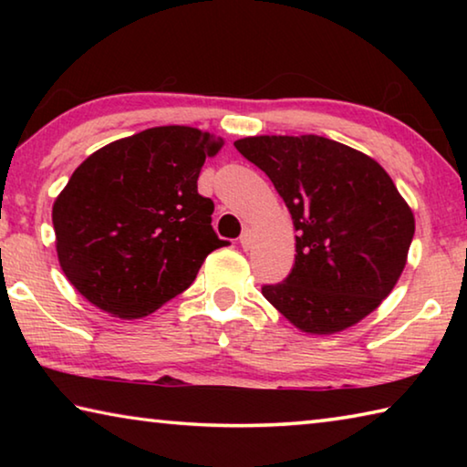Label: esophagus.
Segmentation results:
<instances>
[{"instance_id": "1", "label": "esophagus", "mask_w": 467, "mask_h": 467, "mask_svg": "<svg viewBox=\"0 0 467 467\" xmlns=\"http://www.w3.org/2000/svg\"><path fill=\"white\" fill-rule=\"evenodd\" d=\"M251 243H253V233L247 228V231H243V234L239 236V244L243 249H249Z\"/></svg>"}]
</instances>
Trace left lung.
I'll return each instance as SVG.
<instances>
[{"mask_svg": "<svg viewBox=\"0 0 467 467\" xmlns=\"http://www.w3.org/2000/svg\"><path fill=\"white\" fill-rule=\"evenodd\" d=\"M286 203L295 265L264 296L306 334H336L373 313L404 272L414 214L373 158L321 136L234 141Z\"/></svg>", "mask_w": 467, "mask_h": 467, "instance_id": "obj_1", "label": "left lung"}]
</instances>
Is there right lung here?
Here are the masks:
<instances>
[{"label": "right lung", "mask_w": 467, "mask_h": 467, "mask_svg": "<svg viewBox=\"0 0 467 467\" xmlns=\"http://www.w3.org/2000/svg\"><path fill=\"white\" fill-rule=\"evenodd\" d=\"M223 138L164 125L110 141L74 171L53 203L63 274L94 306L140 319L192 286L226 241L214 202L197 193L205 156Z\"/></svg>", "instance_id": "add662e5"}]
</instances>
